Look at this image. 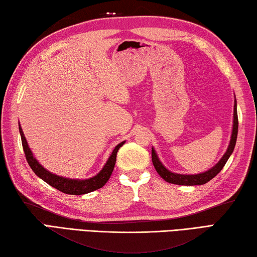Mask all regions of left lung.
Wrapping results in <instances>:
<instances>
[{
  "label": "left lung",
  "mask_w": 257,
  "mask_h": 257,
  "mask_svg": "<svg viewBox=\"0 0 257 257\" xmlns=\"http://www.w3.org/2000/svg\"><path fill=\"white\" fill-rule=\"evenodd\" d=\"M237 134H238V115H237V103L235 101V107H233V127H232V134H231V140L230 143H229L228 150L226 154L223 155L221 160L214 166L213 168H211L210 170L202 174H197V175H181V174H174L172 172H169L168 169H166L164 167V165L160 163L158 159V156L156 155V152L152 148L151 150V157H152V163H154L155 168L157 170L161 178H164L166 182L172 183V184H177V185H203V184L208 183L211 181L213 177L217 176V175L221 172L222 168L224 167V165L229 159V157L232 154L233 149H235L236 146V140H237Z\"/></svg>",
  "instance_id": "1"
}]
</instances>
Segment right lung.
I'll list each match as a JSON object with an SVG mask.
<instances>
[{
    "label": "right lung",
    "mask_w": 257,
    "mask_h": 257,
    "mask_svg": "<svg viewBox=\"0 0 257 257\" xmlns=\"http://www.w3.org/2000/svg\"><path fill=\"white\" fill-rule=\"evenodd\" d=\"M19 132L21 136L22 148H24L26 159L28 161L30 168L33 169V172L37 175L38 177L42 178L44 182H46L48 185H51L54 188H56V190L65 193V194H71V195L87 194V193L96 191L98 188H100L105 185V184L108 182V179H109L112 170H114L117 151H118L119 148L125 143V142H120L118 146L115 147V149L110 155L109 159H108L106 165L103 166V168L101 169V172L99 173L97 176H94L90 179H84V181H78V179H69V178L60 177L57 176V175L49 173L48 170L43 168V166L38 164V161L34 158L33 154H31V151L28 147V143L26 141L24 132H22L20 126H19Z\"/></svg>",
    "instance_id": "obj_1"
}]
</instances>
